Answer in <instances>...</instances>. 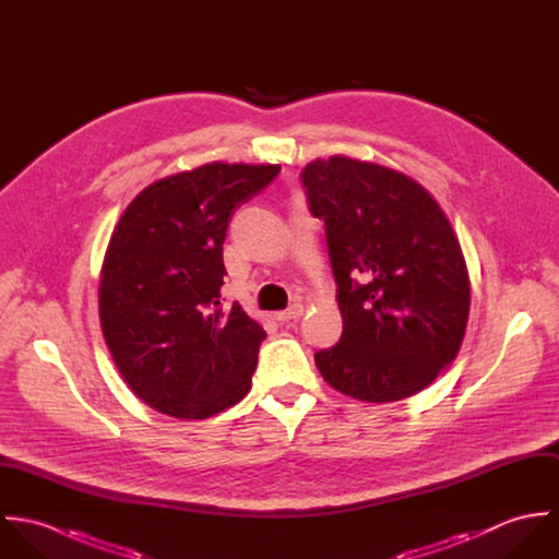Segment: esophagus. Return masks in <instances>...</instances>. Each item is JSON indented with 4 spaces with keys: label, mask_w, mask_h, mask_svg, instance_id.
I'll return each instance as SVG.
<instances>
[{
    "label": "esophagus",
    "mask_w": 559,
    "mask_h": 559,
    "mask_svg": "<svg viewBox=\"0 0 559 559\" xmlns=\"http://www.w3.org/2000/svg\"><path fill=\"white\" fill-rule=\"evenodd\" d=\"M273 317H275V320H280V322H288V320L301 319V317H304V306H301V304H295V306H290L288 310L275 312Z\"/></svg>",
    "instance_id": "34e87169"
}]
</instances>
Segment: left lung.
Listing matches in <instances>:
<instances>
[{
	"label": "left lung",
	"mask_w": 559,
	"mask_h": 559,
	"mask_svg": "<svg viewBox=\"0 0 559 559\" xmlns=\"http://www.w3.org/2000/svg\"><path fill=\"white\" fill-rule=\"evenodd\" d=\"M304 187L324 219L337 306L335 346L314 355L344 396L396 402L428 388L461 350L469 273L437 200L411 176L370 160L306 165Z\"/></svg>",
	"instance_id": "8db88e82"
}]
</instances>
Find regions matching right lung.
I'll use <instances>...</instances> for the list:
<instances>
[{"label": "right lung", "mask_w": 559, "mask_h": 559, "mask_svg": "<svg viewBox=\"0 0 559 559\" xmlns=\"http://www.w3.org/2000/svg\"><path fill=\"white\" fill-rule=\"evenodd\" d=\"M282 165L206 163L148 185L105 251L98 317L129 390L155 411L206 419L247 396L266 337L239 304L222 308L233 213Z\"/></svg>", "instance_id": "obj_1"}]
</instances>
